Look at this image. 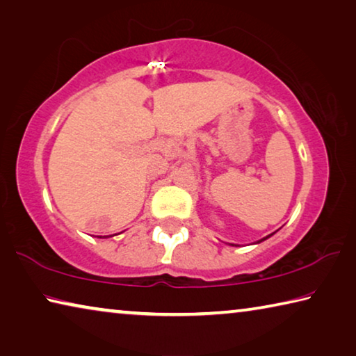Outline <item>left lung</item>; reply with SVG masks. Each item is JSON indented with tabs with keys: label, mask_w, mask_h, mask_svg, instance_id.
<instances>
[{
	"label": "left lung",
	"mask_w": 356,
	"mask_h": 356,
	"mask_svg": "<svg viewBox=\"0 0 356 356\" xmlns=\"http://www.w3.org/2000/svg\"><path fill=\"white\" fill-rule=\"evenodd\" d=\"M270 237V236H268ZM268 237H265V238H268ZM265 238H262V240H265ZM262 240H261V242H262Z\"/></svg>",
	"instance_id": "left-lung-1"
}]
</instances>
